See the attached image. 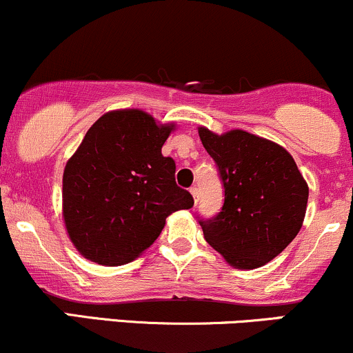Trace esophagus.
I'll return each mask as SVG.
<instances>
[{"instance_id":"esophagus-1","label":"esophagus","mask_w":353,"mask_h":353,"mask_svg":"<svg viewBox=\"0 0 353 353\" xmlns=\"http://www.w3.org/2000/svg\"><path fill=\"white\" fill-rule=\"evenodd\" d=\"M189 190H190V194H192V197H194V202L197 203V201H199V189L195 188V185H192V188H190Z\"/></svg>"}]
</instances>
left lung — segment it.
<instances>
[{"mask_svg": "<svg viewBox=\"0 0 353 353\" xmlns=\"http://www.w3.org/2000/svg\"><path fill=\"white\" fill-rule=\"evenodd\" d=\"M199 136L217 164L225 201L215 217L199 220L203 239L228 265L254 270L278 256L303 227L309 188L292 156L270 139L232 130Z\"/></svg>", "mask_w": 353, "mask_h": 353, "instance_id": "1", "label": "left lung"}]
</instances>
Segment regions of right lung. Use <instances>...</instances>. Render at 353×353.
<instances>
[{
	"label": "right lung",
	"instance_id": "obj_1",
	"mask_svg": "<svg viewBox=\"0 0 353 353\" xmlns=\"http://www.w3.org/2000/svg\"><path fill=\"white\" fill-rule=\"evenodd\" d=\"M174 125L141 110H114L92 125L62 177L67 233L82 256L125 265L150 248L165 219L194 199L176 184V163L161 148Z\"/></svg>",
	"mask_w": 353,
	"mask_h": 353
}]
</instances>
